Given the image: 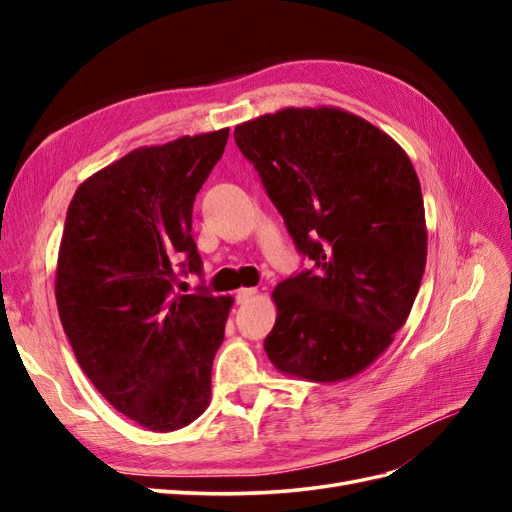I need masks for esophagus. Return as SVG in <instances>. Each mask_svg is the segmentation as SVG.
Returning <instances> with one entry per match:
<instances>
[{
  "label": "esophagus",
  "mask_w": 512,
  "mask_h": 512,
  "mask_svg": "<svg viewBox=\"0 0 512 512\" xmlns=\"http://www.w3.org/2000/svg\"><path fill=\"white\" fill-rule=\"evenodd\" d=\"M258 294V288H241L237 292V303H247L250 299H254Z\"/></svg>",
  "instance_id": "34e87169"
}]
</instances>
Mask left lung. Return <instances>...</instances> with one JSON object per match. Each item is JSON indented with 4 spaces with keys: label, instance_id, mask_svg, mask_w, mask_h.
<instances>
[{
    "label": "left lung",
    "instance_id": "obj_1",
    "mask_svg": "<svg viewBox=\"0 0 512 512\" xmlns=\"http://www.w3.org/2000/svg\"><path fill=\"white\" fill-rule=\"evenodd\" d=\"M312 271L273 290L269 361L342 382L393 344L421 288L427 226L416 170L393 138L335 106L282 108L235 128Z\"/></svg>",
    "mask_w": 512,
    "mask_h": 512
}]
</instances>
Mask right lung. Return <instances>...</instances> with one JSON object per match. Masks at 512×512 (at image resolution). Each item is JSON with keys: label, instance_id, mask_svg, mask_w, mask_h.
Returning <instances> with one entry per match:
<instances>
[{"label": "right lung", "instance_id": "add662e5", "mask_svg": "<svg viewBox=\"0 0 512 512\" xmlns=\"http://www.w3.org/2000/svg\"><path fill=\"white\" fill-rule=\"evenodd\" d=\"M228 128L130 151L85 179L68 207L55 299L85 376L121 414L175 431L211 399L213 356L235 299L175 292L200 273L192 237L198 190Z\"/></svg>", "mask_w": 512, "mask_h": 512}]
</instances>
